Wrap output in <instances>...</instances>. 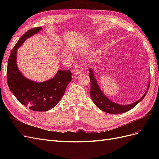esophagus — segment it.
Segmentation results:
<instances>
[{
    "label": "esophagus",
    "instance_id": "1",
    "mask_svg": "<svg viewBox=\"0 0 159 159\" xmlns=\"http://www.w3.org/2000/svg\"><path fill=\"white\" fill-rule=\"evenodd\" d=\"M83 71H84V68L81 65H79V64H77L75 66L74 70L75 75H79L80 74L82 73Z\"/></svg>",
    "mask_w": 159,
    "mask_h": 159
}]
</instances>
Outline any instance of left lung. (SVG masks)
<instances>
[{
    "mask_svg": "<svg viewBox=\"0 0 159 159\" xmlns=\"http://www.w3.org/2000/svg\"><path fill=\"white\" fill-rule=\"evenodd\" d=\"M89 78L91 81V89H90V95L91 98L92 99L93 103L99 109L104 112L111 114H120L125 113L130 109H133L134 107L140 102L145 97L147 91L149 88V82L148 84V86L145 93L142 97L137 100V102L132 103L129 105H121L117 103H115L112 102L111 100L109 99L106 95H105L103 91L99 88L98 85V81L96 80L95 76V74L93 69L89 68Z\"/></svg>",
    "mask_w": 159,
    "mask_h": 159,
    "instance_id": "1",
    "label": "left lung"
}]
</instances>
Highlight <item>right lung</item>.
<instances>
[{
    "instance_id": "right-lung-1",
    "label": "right lung",
    "mask_w": 159,
    "mask_h": 159,
    "mask_svg": "<svg viewBox=\"0 0 159 159\" xmlns=\"http://www.w3.org/2000/svg\"><path fill=\"white\" fill-rule=\"evenodd\" d=\"M42 30V27L32 28L18 40L8 57L7 74L8 88L18 102L36 111H46L54 107L63 97L71 80L70 70H58L54 78L43 82L25 78L19 70L16 62L17 49L27 38Z\"/></svg>"
}]
</instances>
